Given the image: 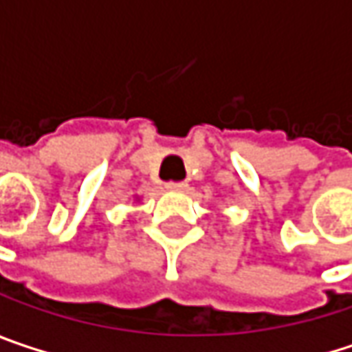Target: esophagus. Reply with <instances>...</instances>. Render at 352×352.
I'll return each instance as SVG.
<instances>
[{
	"label": "esophagus",
	"instance_id": "1",
	"mask_svg": "<svg viewBox=\"0 0 352 352\" xmlns=\"http://www.w3.org/2000/svg\"><path fill=\"white\" fill-rule=\"evenodd\" d=\"M166 188L174 190V192H182V190L188 188V184H186V182H174V180H170V182L166 184Z\"/></svg>",
	"mask_w": 352,
	"mask_h": 352
}]
</instances>
